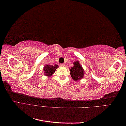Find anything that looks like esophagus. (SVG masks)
I'll return each mask as SVG.
<instances>
[{
  "mask_svg": "<svg viewBox=\"0 0 126 126\" xmlns=\"http://www.w3.org/2000/svg\"><path fill=\"white\" fill-rule=\"evenodd\" d=\"M60 66H61V67H64V66H65V64H63V63L60 64Z\"/></svg>",
  "mask_w": 126,
  "mask_h": 126,
  "instance_id": "1",
  "label": "esophagus"
}]
</instances>
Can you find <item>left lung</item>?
<instances>
[{
  "label": "left lung",
  "instance_id": "1",
  "mask_svg": "<svg viewBox=\"0 0 126 126\" xmlns=\"http://www.w3.org/2000/svg\"><path fill=\"white\" fill-rule=\"evenodd\" d=\"M74 66L69 69L71 77L74 81H77L82 79L84 76V69L77 60L73 63Z\"/></svg>",
  "mask_w": 126,
  "mask_h": 126
}]
</instances>
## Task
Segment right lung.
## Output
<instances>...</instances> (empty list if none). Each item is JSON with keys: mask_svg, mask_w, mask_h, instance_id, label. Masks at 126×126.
Returning a JSON list of instances; mask_svg holds the SVG:
<instances>
[{"mask_svg": "<svg viewBox=\"0 0 126 126\" xmlns=\"http://www.w3.org/2000/svg\"><path fill=\"white\" fill-rule=\"evenodd\" d=\"M59 67L57 64H55L54 65L47 64L44 67V75L48 77H51V76L55 73L56 69Z\"/></svg>", "mask_w": 126, "mask_h": 126, "instance_id": "add662e5", "label": "right lung"}]
</instances>
